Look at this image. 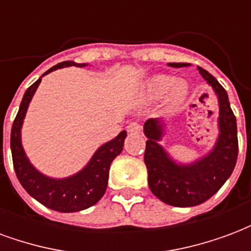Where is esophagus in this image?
<instances>
[{"mask_svg": "<svg viewBox=\"0 0 251 251\" xmlns=\"http://www.w3.org/2000/svg\"><path fill=\"white\" fill-rule=\"evenodd\" d=\"M127 130L130 133H134V134H138V133H141V126L137 122H131L130 125L127 126Z\"/></svg>", "mask_w": 251, "mask_h": 251, "instance_id": "1", "label": "esophagus"}]
</instances>
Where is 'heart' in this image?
<instances>
[{
  "label": "heart",
  "mask_w": 251,
  "mask_h": 251,
  "mask_svg": "<svg viewBox=\"0 0 251 251\" xmlns=\"http://www.w3.org/2000/svg\"><path fill=\"white\" fill-rule=\"evenodd\" d=\"M167 95V103L169 106H179L184 102L188 95V86L183 80H175L169 75H154L147 84V97L149 99H160Z\"/></svg>",
  "instance_id": "obj_1"
}]
</instances>
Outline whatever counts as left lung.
<instances>
[{"label": "left lung", "instance_id": "obj_1", "mask_svg": "<svg viewBox=\"0 0 251 251\" xmlns=\"http://www.w3.org/2000/svg\"><path fill=\"white\" fill-rule=\"evenodd\" d=\"M168 66L181 68L188 67L189 63H168ZM198 70L214 88L219 103V136L210 152L194 163H177L158 144L164 136L163 121L151 118L144 124V133L148 138L144 154L148 184L154 196L175 207H194L204 203L226 183L237 164V120L226 90L210 72L201 67H198Z\"/></svg>", "mask_w": 251, "mask_h": 251}]
</instances>
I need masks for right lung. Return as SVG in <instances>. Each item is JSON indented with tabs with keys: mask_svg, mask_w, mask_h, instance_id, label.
Wrapping results in <instances>:
<instances>
[{
	"mask_svg": "<svg viewBox=\"0 0 251 251\" xmlns=\"http://www.w3.org/2000/svg\"><path fill=\"white\" fill-rule=\"evenodd\" d=\"M70 66L86 67L87 64L63 62L50 68L44 75L55 71L57 68ZM40 82L41 77L37 79L25 91L21 104H20L19 113L16 115V120L12 126L10 149H12L13 167L17 179L32 198H35L37 201H40L41 204L51 210L59 211V212H76V211L86 210L95 203H98L106 192L110 165L124 149L126 131H121L114 140L99 147L97 152L93 154V157L90 158L87 165L77 174L64 177V179H53V177H48L46 175H43L30 164L29 158L26 157L23 144H21L23 122H24L25 114L32 100V97L35 95Z\"/></svg>",
	"mask_w": 251,
	"mask_h": 251,
	"instance_id": "1",
	"label": "right lung"
}]
</instances>
